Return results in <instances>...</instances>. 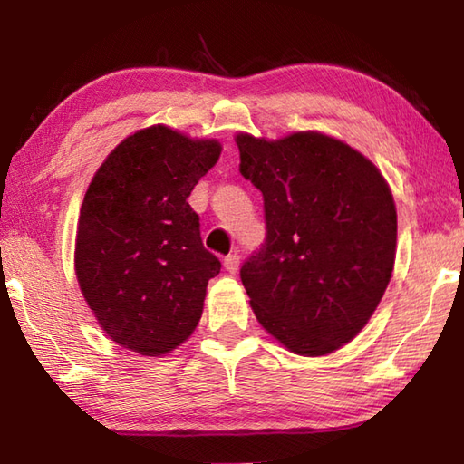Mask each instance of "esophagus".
Returning <instances> with one entry per match:
<instances>
[{
  "label": "esophagus",
  "instance_id": "obj_1",
  "mask_svg": "<svg viewBox=\"0 0 464 464\" xmlns=\"http://www.w3.org/2000/svg\"><path fill=\"white\" fill-rule=\"evenodd\" d=\"M223 265H225V269L229 271V273H237V269H239V255L237 253L227 255V257L223 259Z\"/></svg>",
  "mask_w": 464,
  "mask_h": 464
}]
</instances>
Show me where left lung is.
<instances>
[{
	"label": "left lung",
	"mask_w": 464,
	"mask_h": 464,
	"mask_svg": "<svg viewBox=\"0 0 464 464\" xmlns=\"http://www.w3.org/2000/svg\"><path fill=\"white\" fill-rule=\"evenodd\" d=\"M235 141L267 223L241 267L255 317L293 353L337 351L367 324L395 267L389 185L367 157L317 131Z\"/></svg>",
	"instance_id": "left-lung-1"
}]
</instances>
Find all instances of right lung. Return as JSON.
Wrapping results in <instances>:
<instances>
[{
  "mask_svg": "<svg viewBox=\"0 0 464 464\" xmlns=\"http://www.w3.org/2000/svg\"><path fill=\"white\" fill-rule=\"evenodd\" d=\"M219 155V141L153 125L117 145L85 193L77 281L102 329L143 357L167 354L189 337L207 283L221 271L187 203Z\"/></svg>",
  "mask_w": 464,
  "mask_h": 464,
  "instance_id": "1",
  "label": "right lung"
}]
</instances>
